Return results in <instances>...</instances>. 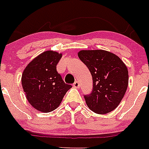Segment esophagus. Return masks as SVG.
Segmentation results:
<instances>
[{
	"instance_id": "34e87169",
	"label": "esophagus",
	"mask_w": 149,
	"mask_h": 149,
	"mask_svg": "<svg viewBox=\"0 0 149 149\" xmlns=\"http://www.w3.org/2000/svg\"><path fill=\"white\" fill-rule=\"evenodd\" d=\"M73 87L74 88H78L80 87V84H79V82H78V81H74V83L73 84Z\"/></svg>"
}]
</instances>
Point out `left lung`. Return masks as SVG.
Segmentation results:
<instances>
[{
    "mask_svg": "<svg viewBox=\"0 0 149 149\" xmlns=\"http://www.w3.org/2000/svg\"><path fill=\"white\" fill-rule=\"evenodd\" d=\"M78 58L91 72L93 90L84 95L92 111L104 115L115 110L124 97L128 85V71L116 54L104 50H81Z\"/></svg>",
    "mask_w": 149,
    "mask_h": 149,
    "instance_id": "left-lung-1",
    "label": "left lung"
}]
</instances>
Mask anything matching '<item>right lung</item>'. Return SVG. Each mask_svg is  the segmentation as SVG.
<instances>
[{"mask_svg":"<svg viewBox=\"0 0 149 149\" xmlns=\"http://www.w3.org/2000/svg\"><path fill=\"white\" fill-rule=\"evenodd\" d=\"M62 57L54 51H46L33 60L24 70L21 83L27 100L41 112L55 110L71 85L65 84L57 71Z\"/></svg>","mask_w":149,"mask_h":149,"instance_id":"add662e5","label":"right lung"}]
</instances>
